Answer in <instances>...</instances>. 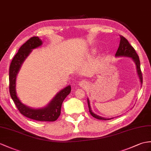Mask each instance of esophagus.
<instances>
[{
  "instance_id": "esophagus-1",
  "label": "esophagus",
  "mask_w": 151,
  "mask_h": 151,
  "mask_svg": "<svg viewBox=\"0 0 151 151\" xmlns=\"http://www.w3.org/2000/svg\"><path fill=\"white\" fill-rule=\"evenodd\" d=\"M84 83H83V82H81V84H83Z\"/></svg>"
}]
</instances>
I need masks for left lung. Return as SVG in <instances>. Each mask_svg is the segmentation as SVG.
<instances>
[{"mask_svg": "<svg viewBox=\"0 0 151 151\" xmlns=\"http://www.w3.org/2000/svg\"><path fill=\"white\" fill-rule=\"evenodd\" d=\"M115 56H127V57H131L133 58V60L135 62L136 65H137L138 74L139 76V79H140V81L142 84L143 77H142V73L141 68H140V62H139L138 55L137 54L134 48L131 45V44L129 43L128 40L126 38H124V36H120V45L118 48V50L116 51ZM88 108H89V111H90V115L93 117H94V118L99 120H104L111 119L102 118V117L97 116V115L94 114L92 111H91L90 102H89V101H88Z\"/></svg>", "mask_w": 151, "mask_h": 151, "instance_id": "left-lung-1", "label": "left lung"}]
</instances>
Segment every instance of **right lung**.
Wrapping results in <instances>:
<instances>
[{
	"instance_id": "add662e5",
	"label": "right lung",
	"mask_w": 151,
	"mask_h": 151,
	"mask_svg": "<svg viewBox=\"0 0 151 151\" xmlns=\"http://www.w3.org/2000/svg\"><path fill=\"white\" fill-rule=\"evenodd\" d=\"M42 44V40L37 36H34L24 43L14 56L9 67V93L14 103L20 113L29 119L41 122H53L56 120L61 114L62 103L66 97L70 93L71 87L68 86L60 91L47 107L42 109H34L22 104L17 97L15 91V81L17 73L20 66L31 49H35Z\"/></svg>"
}]
</instances>
